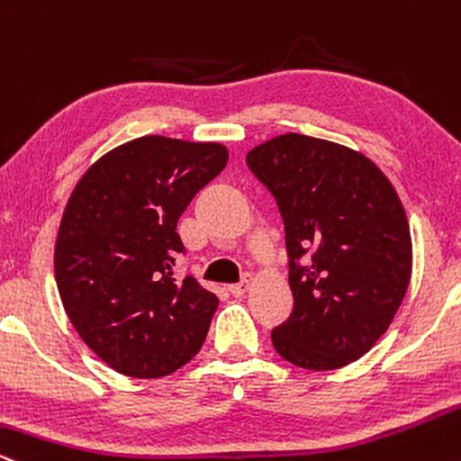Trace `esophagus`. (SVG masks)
<instances>
[{"label":"esophagus","mask_w":461,"mask_h":461,"mask_svg":"<svg viewBox=\"0 0 461 461\" xmlns=\"http://www.w3.org/2000/svg\"><path fill=\"white\" fill-rule=\"evenodd\" d=\"M250 285H252V278H250V276H246V278H243L241 283L230 285L229 291H230V294L235 295V297H241V295L248 294V289H250Z\"/></svg>","instance_id":"34e87169"}]
</instances>
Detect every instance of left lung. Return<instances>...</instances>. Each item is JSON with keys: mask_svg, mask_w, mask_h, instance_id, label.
<instances>
[{"mask_svg": "<svg viewBox=\"0 0 461 461\" xmlns=\"http://www.w3.org/2000/svg\"><path fill=\"white\" fill-rule=\"evenodd\" d=\"M246 161L278 203L291 258L294 312L272 330L276 351L311 371L362 358L412 276L408 215L393 183L358 150L302 133L254 146Z\"/></svg>", "mask_w": 461, "mask_h": 461, "instance_id": "obj_1", "label": "left lung"}]
</instances>
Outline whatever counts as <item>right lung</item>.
I'll list each match as a JSON object with an SVG mask.
<instances>
[{
  "mask_svg": "<svg viewBox=\"0 0 461 461\" xmlns=\"http://www.w3.org/2000/svg\"><path fill=\"white\" fill-rule=\"evenodd\" d=\"M229 149L144 135L92 164L64 207L53 252L64 311L88 348L129 377H164L207 339L220 300L172 278L178 218L224 170Z\"/></svg>",
  "mask_w": 461,
  "mask_h": 461,
  "instance_id": "add662e5",
  "label": "right lung"
}]
</instances>
